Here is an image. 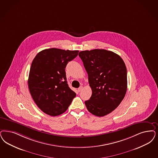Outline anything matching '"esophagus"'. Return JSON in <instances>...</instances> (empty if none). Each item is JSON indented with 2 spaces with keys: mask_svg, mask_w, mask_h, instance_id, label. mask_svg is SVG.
I'll list each match as a JSON object with an SVG mask.
<instances>
[{
  "mask_svg": "<svg viewBox=\"0 0 158 158\" xmlns=\"http://www.w3.org/2000/svg\"><path fill=\"white\" fill-rule=\"evenodd\" d=\"M82 89H83V86H80V87L78 88L77 90H78V92H81V91L82 90Z\"/></svg>",
  "mask_w": 158,
  "mask_h": 158,
  "instance_id": "obj_1",
  "label": "esophagus"
}]
</instances>
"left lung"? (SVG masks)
<instances>
[{"label": "left lung", "mask_w": 158, "mask_h": 158, "mask_svg": "<svg viewBox=\"0 0 158 158\" xmlns=\"http://www.w3.org/2000/svg\"><path fill=\"white\" fill-rule=\"evenodd\" d=\"M88 74L92 94L85 103L92 114L103 117L116 109L125 97L127 73L118 55L106 49L82 51L79 53Z\"/></svg>", "instance_id": "8db88e82"}]
</instances>
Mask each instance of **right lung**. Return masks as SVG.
Instances as JSON below:
<instances>
[{
  "instance_id": "right-lung-1",
  "label": "right lung",
  "mask_w": 158,
  "mask_h": 158,
  "mask_svg": "<svg viewBox=\"0 0 158 158\" xmlns=\"http://www.w3.org/2000/svg\"><path fill=\"white\" fill-rule=\"evenodd\" d=\"M78 52L52 48L40 51L34 58L28 85L34 102L45 114H62L75 98L67 83L65 69Z\"/></svg>"
}]
</instances>
